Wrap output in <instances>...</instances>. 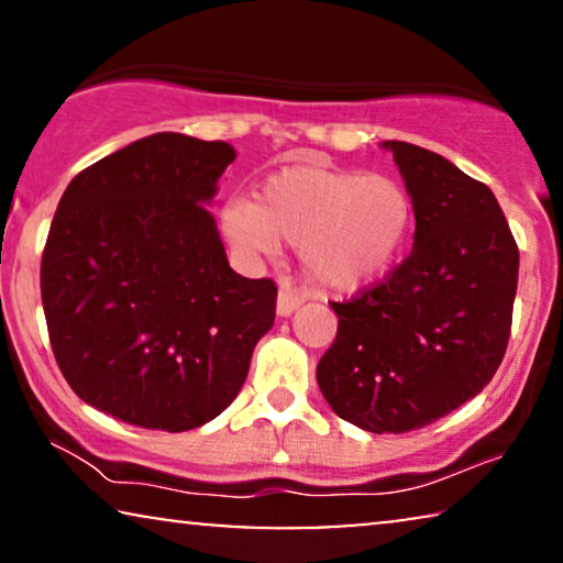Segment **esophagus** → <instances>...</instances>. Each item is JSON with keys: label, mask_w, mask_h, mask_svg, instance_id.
<instances>
[{"label": "esophagus", "mask_w": 563, "mask_h": 563, "mask_svg": "<svg viewBox=\"0 0 563 563\" xmlns=\"http://www.w3.org/2000/svg\"><path fill=\"white\" fill-rule=\"evenodd\" d=\"M302 302H305L302 295H299L291 284H282L279 297H276V314H279V318H289V314L295 312Z\"/></svg>", "instance_id": "34e87169"}]
</instances>
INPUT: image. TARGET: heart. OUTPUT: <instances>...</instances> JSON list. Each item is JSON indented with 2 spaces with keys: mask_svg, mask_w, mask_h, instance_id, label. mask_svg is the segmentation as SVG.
Here are the masks:
<instances>
[{
  "mask_svg": "<svg viewBox=\"0 0 563 563\" xmlns=\"http://www.w3.org/2000/svg\"><path fill=\"white\" fill-rule=\"evenodd\" d=\"M228 241L264 256L287 241L305 274L328 291H356L402 258L415 228V202L384 174L295 164L261 184L256 205L230 199L220 214Z\"/></svg>",
  "mask_w": 563,
  "mask_h": 563,
  "instance_id": "1",
  "label": "heart"
}]
</instances>
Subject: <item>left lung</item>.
<instances>
[{
	"label": "left lung",
	"instance_id": "obj_1",
	"mask_svg": "<svg viewBox=\"0 0 563 563\" xmlns=\"http://www.w3.org/2000/svg\"><path fill=\"white\" fill-rule=\"evenodd\" d=\"M415 202L412 251L387 282L333 302L322 397L368 433L430 426L479 395L505 356L518 245L487 184L449 158L384 141Z\"/></svg>",
	"mask_w": 563,
	"mask_h": 563
}]
</instances>
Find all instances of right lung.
<instances>
[{"label":"right lung","mask_w":563,"mask_h":563,"mask_svg":"<svg viewBox=\"0 0 563 563\" xmlns=\"http://www.w3.org/2000/svg\"><path fill=\"white\" fill-rule=\"evenodd\" d=\"M233 161L230 143L156 133L66 187L41 295L60 372L87 405L181 433L241 391L274 325L276 287L230 268L205 207Z\"/></svg>","instance_id":"obj_1"}]
</instances>
